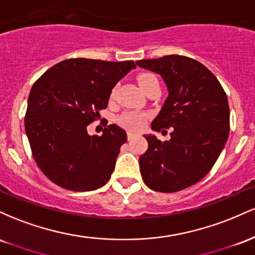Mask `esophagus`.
I'll list each match as a JSON object with an SVG mask.
<instances>
[{
    "label": "esophagus",
    "mask_w": 255,
    "mask_h": 255,
    "mask_svg": "<svg viewBox=\"0 0 255 255\" xmlns=\"http://www.w3.org/2000/svg\"><path fill=\"white\" fill-rule=\"evenodd\" d=\"M134 136H135V134H134V133H131V131H128V134H127V137H128V140H131V139H133Z\"/></svg>",
    "instance_id": "1"
}]
</instances>
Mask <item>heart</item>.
<instances>
[{
    "instance_id": "obj_1",
    "label": "heart",
    "mask_w": 255,
    "mask_h": 255,
    "mask_svg": "<svg viewBox=\"0 0 255 255\" xmlns=\"http://www.w3.org/2000/svg\"><path fill=\"white\" fill-rule=\"evenodd\" d=\"M154 80H157V78L150 73H142L137 77V84L142 91L148 84H151ZM146 119H147V115L141 111H125L118 118V124L121 127L127 128V129L139 130L144 127Z\"/></svg>"
}]
</instances>
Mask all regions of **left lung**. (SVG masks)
I'll return each instance as SVG.
<instances>
[{"label":"left lung","mask_w":255,"mask_h":255,"mask_svg":"<svg viewBox=\"0 0 255 255\" xmlns=\"http://www.w3.org/2000/svg\"><path fill=\"white\" fill-rule=\"evenodd\" d=\"M136 64L159 74L168 89L152 130L172 127L166 141L145 135L148 148L139 158L142 180L157 192L182 191L211 170L224 148L230 124L227 95L217 78L193 58L169 55Z\"/></svg>","instance_id":"1"}]
</instances>
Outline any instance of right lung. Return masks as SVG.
<instances>
[{"instance_id":"add662e5","label":"right lung","mask_w":255,"mask_h":255,"mask_svg":"<svg viewBox=\"0 0 255 255\" xmlns=\"http://www.w3.org/2000/svg\"><path fill=\"white\" fill-rule=\"evenodd\" d=\"M135 68L133 61L69 58L48 69L32 86L25 130L37 165L62 188H101L115 169L126 131L110 125L101 136L87 126L101 118L115 85Z\"/></svg>"}]
</instances>
